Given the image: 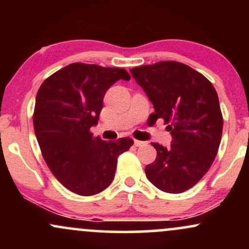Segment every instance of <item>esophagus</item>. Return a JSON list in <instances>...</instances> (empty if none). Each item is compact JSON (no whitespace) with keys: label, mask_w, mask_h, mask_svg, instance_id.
I'll use <instances>...</instances> for the list:
<instances>
[{"label":"esophagus","mask_w":249,"mask_h":249,"mask_svg":"<svg viewBox=\"0 0 249 249\" xmlns=\"http://www.w3.org/2000/svg\"><path fill=\"white\" fill-rule=\"evenodd\" d=\"M146 144H147L146 142H142V141H137V139H134V145H136L137 147L145 146V145H146Z\"/></svg>","instance_id":"obj_1"}]
</instances>
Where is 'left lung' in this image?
Listing matches in <instances>:
<instances>
[{"label":"left lung","mask_w":249,"mask_h":249,"mask_svg":"<svg viewBox=\"0 0 249 249\" xmlns=\"http://www.w3.org/2000/svg\"><path fill=\"white\" fill-rule=\"evenodd\" d=\"M153 104V123L164 119L170 147L152 142L157 158L145 167L147 179L167 193L190 190L210 170L222 134L218 93L205 76L179 62L165 61L130 70Z\"/></svg>","instance_id":"8db88e82"}]
</instances>
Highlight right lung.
I'll return each instance as SVG.
<instances>
[{
  "mask_svg": "<svg viewBox=\"0 0 249 249\" xmlns=\"http://www.w3.org/2000/svg\"><path fill=\"white\" fill-rule=\"evenodd\" d=\"M125 69L72 63L48 77L36 96L34 128L42 156L56 179L71 192L93 196L110 186L119 154L131 138L93 137L107 89L130 81Z\"/></svg>",
  "mask_w": 249,
  "mask_h": 249,
  "instance_id": "1",
  "label": "right lung"
}]
</instances>
